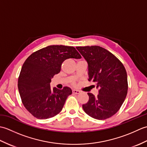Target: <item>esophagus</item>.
Returning a JSON list of instances; mask_svg holds the SVG:
<instances>
[{"mask_svg": "<svg viewBox=\"0 0 147 147\" xmlns=\"http://www.w3.org/2000/svg\"><path fill=\"white\" fill-rule=\"evenodd\" d=\"M73 93L74 94H79V93H81V92L80 90H73Z\"/></svg>", "mask_w": 147, "mask_h": 147, "instance_id": "esophagus-1", "label": "esophagus"}]
</instances>
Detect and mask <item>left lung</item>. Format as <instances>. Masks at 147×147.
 Masks as SVG:
<instances>
[{"label": "left lung", "mask_w": 147, "mask_h": 147, "mask_svg": "<svg viewBox=\"0 0 147 147\" xmlns=\"http://www.w3.org/2000/svg\"><path fill=\"white\" fill-rule=\"evenodd\" d=\"M88 63V81L95 82L98 94L88 93L84 111L96 119L104 120L119 110L127 93V78L122 62L107 50L99 46L76 47Z\"/></svg>", "instance_id": "8db88e82"}]
</instances>
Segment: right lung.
Returning a JSON list of instances; mask_svg holds the SVG:
<instances>
[{"label":"right lung","mask_w":147,"mask_h":147,"mask_svg":"<svg viewBox=\"0 0 147 147\" xmlns=\"http://www.w3.org/2000/svg\"><path fill=\"white\" fill-rule=\"evenodd\" d=\"M81 57L73 47L50 45L27 58L22 66L18 86L22 102L34 117L46 119L61 111L72 90L67 86L62 90L52 89L51 79L61 71L65 59Z\"/></svg>","instance_id":"obj_1"}]
</instances>
